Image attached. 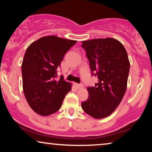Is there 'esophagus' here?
I'll list each match as a JSON object with an SVG mask.
<instances>
[{"label":"esophagus","instance_id":"1","mask_svg":"<svg viewBox=\"0 0 152 152\" xmlns=\"http://www.w3.org/2000/svg\"><path fill=\"white\" fill-rule=\"evenodd\" d=\"M75 86L77 88H82L84 87V84H75Z\"/></svg>","mask_w":152,"mask_h":152}]
</instances>
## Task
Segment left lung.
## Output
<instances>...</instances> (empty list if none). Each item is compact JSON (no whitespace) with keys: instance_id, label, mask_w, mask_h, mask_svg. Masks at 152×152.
<instances>
[{"instance_id":"1","label":"left lung","mask_w":152,"mask_h":152,"mask_svg":"<svg viewBox=\"0 0 152 152\" xmlns=\"http://www.w3.org/2000/svg\"><path fill=\"white\" fill-rule=\"evenodd\" d=\"M91 73L98 82L87 88L88 97L82 103L85 113L96 119L115 111L126 89L130 64L126 49L113 38L95 39L82 42Z\"/></svg>"}]
</instances>
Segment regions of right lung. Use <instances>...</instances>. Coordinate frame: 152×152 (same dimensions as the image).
<instances>
[{
    "label": "right lung",
    "mask_w": 152,
    "mask_h": 152,
    "mask_svg": "<svg viewBox=\"0 0 152 152\" xmlns=\"http://www.w3.org/2000/svg\"><path fill=\"white\" fill-rule=\"evenodd\" d=\"M76 43L48 36L31 43L26 50L21 66L23 88L28 104L39 115L57 112L71 91V85L63 77L57 79V72L65 54Z\"/></svg>",
    "instance_id": "add662e5"
}]
</instances>
